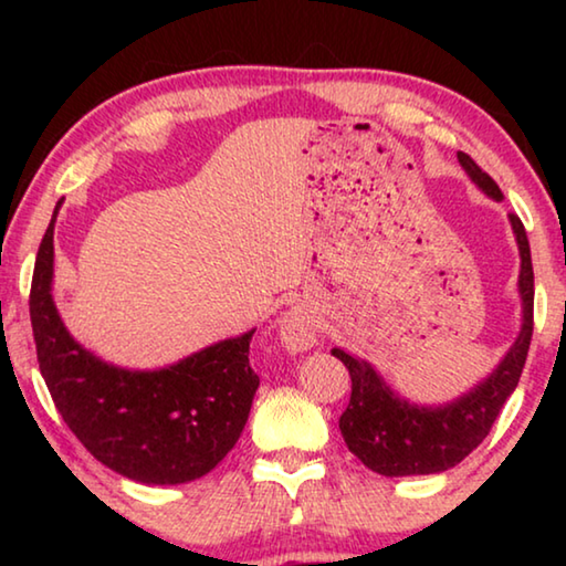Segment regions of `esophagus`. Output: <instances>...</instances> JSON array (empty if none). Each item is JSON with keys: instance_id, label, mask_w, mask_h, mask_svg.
<instances>
[{"instance_id": "obj_1", "label": "esophagus", "mask_w": 566, "mask_h": 566, "mask_svg": "<svg viewBox=\"0 0 566 566\" xmlns=\"http://www.w3.org/2000/svg\"><path fill=\"white\" fill-rule=\"evenodd\" d=\"M280 339L290 352H306L317 342V324L304 306H294L280 324Z\"/></svg>"}]
</instances>
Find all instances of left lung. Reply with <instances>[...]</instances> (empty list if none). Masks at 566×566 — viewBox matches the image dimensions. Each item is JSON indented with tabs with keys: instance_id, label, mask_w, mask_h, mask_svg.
Here are the masks:
<instances>
[{
	"instance_id": "obj_1",
	"label": "left lung",
	"mask_w": 566,
	"mask_h": 566,
	"mask_svg": "<svg viewBox=\"0 0 566 566\" xmlns=\"http://www.w3.org/2000/svg\"><path fill=\"white\" fill-rule=\"evenodd\" d=\"M457 159L479 189H484L494 199H502L496 181L472 157L457 151ZM510 219L522 254L520 292L524 302V324L520 339L494 369V375L474 391L447 407H415L391 395L367 361L352 357L344 349H332L352 377L349 405L339 417L342 437L349 452L371 472L385 476H411L444 472V469L459 464L484 442L504 401L520 385L534 332V270L522 219L516 214H510Z\"/></svg>"
}]
</instances>
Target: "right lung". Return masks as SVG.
Returning <instances> with one entry per match:
<instances>
[{"instance_id": "obj_1", "label": "right lung", "mask_w": 566, "mask_h": 566, "mask_svg": "<svg viewBox=\"0 0 566 566\" xmlns=\"http://www.w3.org/2000/svg\"><path fill=\"white\" fill-rule=\"evenodd\" d=\"M54 217L36 252L30 317L36 361L66 427L94 459L134 482L181 484L212 472L237 444L260 387L249 364L254 329L159 371L104 364L56 314Z\"/></svg>"}]
</instances>
